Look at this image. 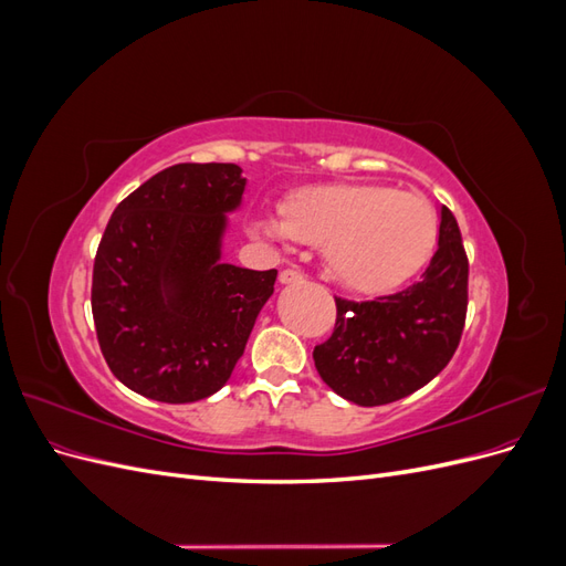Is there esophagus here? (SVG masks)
I'll list each match as a JSON object with an SVG mask.
<instances>
[{
    "label": "esophagus",
    "instance_id": "obj_1",
    "mask_svg": "<svg viewBox=\"0 0 566 566\" xmlns=\"http://www.w3.org/2000/svg\"><path fill=\"white\" fill-rule=\"evenodd\" d=\"M304 279V273L302 271H297V269H283L281 273H279V281L285 285V283H297V281H302Z\"/></svg>",
    "mask_w": 566,
    "mask_h": 566
}]
</instances>
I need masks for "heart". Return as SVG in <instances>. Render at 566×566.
Instances as JSON below:
<instances>
[{
  "label": "heart",
  "instance_id": "b5f03b06",
  "mask_svg": "<svg viewBox=\"0 0 566 566\" xmlns=\"http://www.w3.org/2000/svg\"><path fill=\"white\" fill-rule=\"evenodd\" d=\"M437 214L410 191L380 184H316L287 193L281 217L252 219V233L269 243L323 248L331 276L354 293L375 295L401 285L430 260Z\"/></svg>",
  "mask_w": 566,
  "mask_h": 566
}]
</instances>
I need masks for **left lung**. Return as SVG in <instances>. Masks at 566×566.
<instances>
[{"mask_svg": "<svg viewBox=\"0 0 566 566\" xmlns=\"http://www.w3.org/2000/svg\"><path fill=\"white\" fill-rule=\"evenodd\" d=\"M468 273L458 221L441 208L439 248L418 283L368 302L335 297L333 335L314 347L323 382L352 403L382 406L437 378L465 328Z\"/></svg>", "mask_w": 566, "mask_h": 566, "instance_id": "1", "label": "left lung"}]
</instances>
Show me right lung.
<instances>
[{
	"mask_svg": "<svg viewBox=\"0 0 566 566\" xmlns=\"http://www.w3.org/2000/svg\"><path fill=\"white\" fill-rule=\"evenodd\" d=\"M233 163H181L111 214L94 256L92 314L115 378L146 399L191 403L227 385L276 269L221 264L227 212L245 179Z\"/></svg>",
	"mask_w": 566,
	"mask_h": 566,
	"instance_id": "1",
	"label": "right lung"
}]
</instances>
